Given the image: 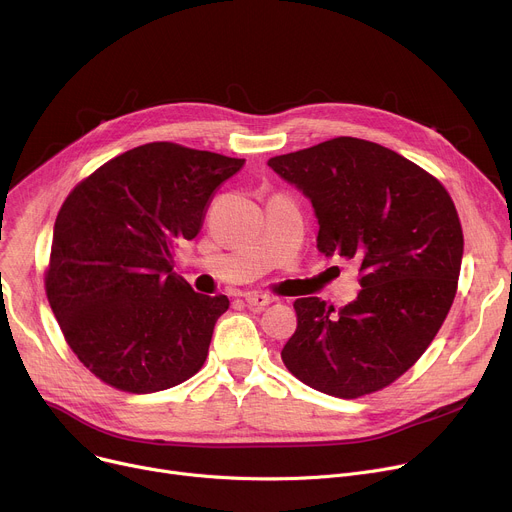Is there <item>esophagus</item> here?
Listing matches in <instances>:
<instances>
[{
    "label": "esophagus",
    "instance_id": "obj_1",
    "mask_svg": "<svg viewBox=\"0 0 512 512\" xmlns=\"http://www.w3.org/2000/svg\"><path fill=\"white\" fill-rule=\"evenodd\" d=\"M244 301H246V305H248V307L264 309V307H268L274 299H272L270 295H266V293H248V295L244 297Z\"/></svg>",
    "mask_w": 512,
    "mask_h": 512
}]
</instances>
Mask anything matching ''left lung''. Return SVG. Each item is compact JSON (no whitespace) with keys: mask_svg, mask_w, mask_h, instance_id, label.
Here are the masks:
<instances>
[{"mask_svg":"<svg viewBox=\"0 0 512 512\" xmlns=\"http://www.w3.org/2000/svg\"><path fill=\"white\" fill-rule=\"evenodd\" d=\"M268 166L311 201L319 252L358 264L362 287L337 311L319 297L297 299L282 362L339 399L388 386L423 356L456 297L464 254L456 205L421 166L360 138H333Z\"/></svg>","mask_w":512,"mask_h":512,"instance_id":"obj_1","label":"left lung"}]
</instances>
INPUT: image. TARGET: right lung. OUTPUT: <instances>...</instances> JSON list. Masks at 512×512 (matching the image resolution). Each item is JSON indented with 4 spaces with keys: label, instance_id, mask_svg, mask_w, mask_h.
<instances>
[{
    "label": "right lung",
    "instance_id": "obj_1",
    "mask_svg": "<svg viewBox=\"0 0 512 512\" xmlns=\"http://www.w3.org/2000/svg\"><path fill=\"white\" fill-rule=\"evenodd\" d=\"M244 158L150 142L99 166L54 221L46 297L67 344L105 384L136 394L177 386L203 366L225 295L173 272L215 189Z\"/></svg>",
    "mask_w": 512,
    "mask_h": 512
}]
</instances>
